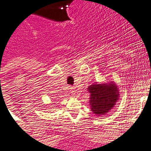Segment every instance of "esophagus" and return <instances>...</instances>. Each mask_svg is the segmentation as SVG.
Listing matches in <instances>:
<instances>
[{
    "instance_id": "esophagus-1",
    "label": "esophagus",
    "mask_w": 151,
    "mask_h": 151,
    "mask_svg": "<svg viewBox=\"0 0 151 151\" xmlns=\"http://www.w3.org/2000/svg\"><path fill=\"white\" fill-rule=\"evenodd\" d=\"M69 89H70V92H71V94H72V95H74L75 92H76V91H75V88H73V87H70Z\"/></svg>"
}]
</instances>
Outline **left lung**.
<instances>
[{
  "instance_id": "1",
  "label": "left lung",
  "mask_w": 151,
  "mask_h": 151,
  "mask_svg": "<svg viewBox=\"0 0 151 151\" xmlns=\"http://www.w3.org/2000/svg\"><path fill=\"white\" fill-rule=\"evenodd\" d=\"M90 92L89 104L91 110L96 116L107 114L119 100L120 92L115 82L95 83L88 88Z\"/></svg>"
}]
</instances>
